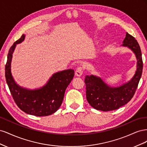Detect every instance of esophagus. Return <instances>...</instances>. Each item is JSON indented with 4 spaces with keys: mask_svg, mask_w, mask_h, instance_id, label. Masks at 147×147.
<instances>
[{
    "mask_svg": "<svg viewBox=\"0 0 147 147\" xmlns=\"http://www.w3.org/2000/svg\"><path fill=\"white\" fill-rule=\"evenodd\" d=\"M83 67L80 66L76 69V71H75V75L77 77H80L81 75L83 74Z\"/></svg>",
    "mask_w": 147,
    "mask_h": 147,
    "instance_id": "34e87169",
    "label": "esophagus"
}]
</instances>
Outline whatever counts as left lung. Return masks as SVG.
I'll return each instance as SVG.
<instances>
[{
	"label": "left lung",
	"instance_id": "left-lung-1",
	"mask_svg": "<svg viewBox=\"0 0 147 147\" xmlns=\"http://www.w3.org/2000/svg\"><path fill=\"white\" fill-rule=\"evenodd\" d=\"M122 46L128 47L135 53L137 60L136 74L130 81L115 88L108 86L99 77L86 75L84 79L86 99L96 110L107 112L118 109L130 101L135 94L143 69L141 50L136 38L127 32Z\"/></svg>",
	"mask_w": 147,
	"mask_h": 147
}]
</instances>
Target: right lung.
Segmentation results:
<instances>
[{
	"instance_id": "1",
	"label": "right lung",
	"mask_w": 147,
	"mask_h": 147,
	"mask_svg": "<svg viewBox=\"0 0 147 147\" xmlns=\"http://www.w3.org/2000/svg\"><path fill=\"white\" fill-rule=\"evenodd\" d=\"M23 34L10 47L5 65V78L13 100L25 113L37 117L48 116L57 110L63 102L65 91L74 77V70L68 69L53 75L45 86L40 89L29 90L15 83L11 73L12 54L16 44L23 42Z\"/></svg>"
}]
</instances>
